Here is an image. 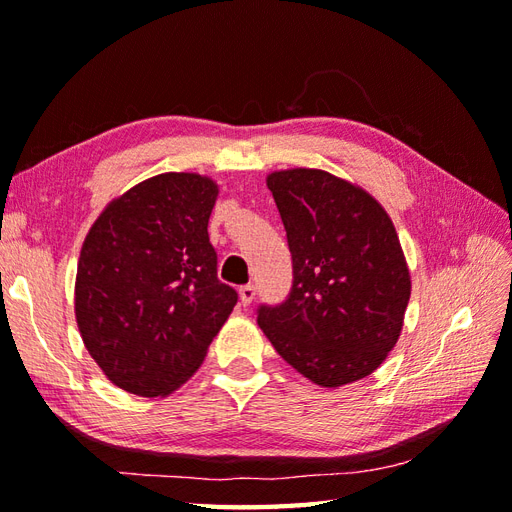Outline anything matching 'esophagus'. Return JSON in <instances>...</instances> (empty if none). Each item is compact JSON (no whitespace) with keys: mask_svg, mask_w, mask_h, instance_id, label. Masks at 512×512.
Masks as SVG:
<instances>
[{"mask_svg":"<svg viewBox=\"0 0 512 512\" xmlns=\"http://www.w3.org/2000/svg\"><path fill=\"white\" fill-rule=\"evenodd\" d=\"M253 299H255V286L246 284V286L239 288V301H242V306H250Z\"/></svg>","mask_w":512,"mask_h":512,"instance_id":"esophagus-1","label":"esophagus"}]
</instances>
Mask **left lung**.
I'll use <instances>...</instances> for the list:
<instances>
[{"label": "left lung", "mask_w": 512, "mask_h": 512, "mask_svg": "<svg viewBox=\"0 0 512 512\" xmlns=\"http://www.w3.org/2000/svg\"><path fill=\"white\" fill-rule=\"evenodd\" d=\"M286 228L292 288L257 323L312 383L341 387L374 372L402 330L411 295L396 228L372 195L321 169L266 178Z\"/></svg>", "instance_id": "8db88e82"}]
</instances>
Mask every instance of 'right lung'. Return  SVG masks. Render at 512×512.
<instances>
[{
    "label": "right lung",
    "mask_w": 512,
    "mask_h": 512,
    "mask_svg": "<svg viewBox=\"0 0 512 512\" xmlns=\"http://www.w3.org/2000/svg\"><path fill=\"white\" fill-rule=\"evenodd\" d=\"M217 184L160 173L112 200L85 237L74 312L103 374L136 396H167L204 361L237 303L217 279L209 217Z\"/></svg>",
    "instance_id": "add662e5"
}]
</instances>
